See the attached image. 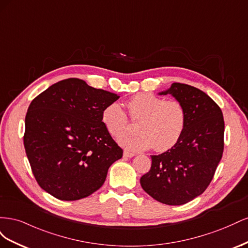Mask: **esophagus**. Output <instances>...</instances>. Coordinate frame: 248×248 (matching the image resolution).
<instances>
[{"label": "esophagus", "instance_id": "esophagus-1", "mask_svg": "<svg viewBox=\"0 0 248 248\" xmlns=\"http://www.w3.org/2000/svg\"><path fill=\"white\" fill-rule=\"evenodd\" d=\"M134 155H136V154H134L133 152H129V151H125L124 152V156L125 157H133Z\"/></svg>", "mask_w": 248, "mask_h": 248}]
</instances>
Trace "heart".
Returning a JSON list of instances; mask_svg holds the SVG:
<instances>
[{
    "label": "heart",
    "instance_id": "obj_1",
    "mask_svg": "<svg viewBox=\"0 0 248 248\" xmlns=\"http://www.w3.org/2000/svg\"><path fill=\"white\" fill-rule=\"evenodd\" d=\"M125 107L133 121L140 122L137 136L120 139L125 148L132 151L153 148L157 152L171 149L181 139L187 122L183 104L177 100H164L148 93L137 94L126 101ZM102 123L112 137H123L128 130V118L118 103L103 109Z\"/></svg>",
    "mask_w": 248,
    "mask_h": 248
}]
</instances>
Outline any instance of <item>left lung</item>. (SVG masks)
<instances>
[{"mask_svg":"<svg viewBox=\"0 0 248 248\" xmlns=\"http://www.w3.org/2000/svg\"><path fill=\"white\" fill-rule=\"evenodd\" d=\"M159 94H170L183 104L186 127L174 147L151 156V169L140 178V185L162 204L183 205L212 181L223 153V116L213 99L192 86L174 82Z\"/></svg>","mask_w":248,"mask_h":248,"instance_id":"left-lung-1","label":"left lung"}]
</instances>
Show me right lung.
<instances>
[{
    "label": "right lung",
    "instance_id": "obj_1",
    "mask_svg": "<svg viewBox=\"0 0 248 248\" xmlns=\"http://www.w3.org/2000/svg\"><path fill=\"white\" fill-rule=\"evenodd\" d=\"M117 94L79 78L60 80L39 94L26 115L24 145L37 183L61 201L89 197L123 155L102 123Z\"/></svg>",
    "mask_w": 248,
    "mask_h": 248
}]
</instances>
